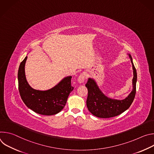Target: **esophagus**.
<instances>
[{
	"label": "esophagus",
	"mask_w": 154,
	"mask_h": 154,
	"mask_svg": "<svg viewBox=\"0 0 154 154\" xmlns=\"http://www.w3.org/2000/svg\"><path fill=\"white\" fill-rule=\"evenodd\" d=\"M85 79H86V74L85 72H82L79 76V77L77 79V82L79 83H82L84 82Z\"/></svg>",
	"instance_id": "esophagus-1"
}]
</instances>
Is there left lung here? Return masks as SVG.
<instances>
[{"mask_svg":"<svg viewBox=\"0 0 154 154\" xmlns=\"http://www.w3.org/2000/svg\"><path fill=\"white\" fill-rule=\"evenodd\" d=\"M132 64L134 78L132 80L133 90L124 99H113L106 96L99 89L96 82L89 78L85 85L88 89L86 106L90 112L94 116L100 118H109L118 116L130 107L132 103L136 94L137 74L130 54H128Z\"/></svg>","mask_w":154,"mask_h":154,"instance_id":"8db88e82","label":"left lung"}]
</instances>
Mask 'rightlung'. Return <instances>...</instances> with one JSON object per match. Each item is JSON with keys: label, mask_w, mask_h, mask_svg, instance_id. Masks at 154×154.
<instances>
[{"label": "right lung", "mask_w": 154, "mask_h": 154, "mask_svg": "<svg viewBox=\"0 0 154 154\" xmlns=\"http://www.w3.org/2000/svg\"><path fill=\"white\" fill-rule=\"evenodd\" d=\"M26 57L19 65L17 79L20 96L26 106L36 113L54 115L61 112L66 103L70 93L71 76L66 77L51 89L41 91L33 89L27 81L25 74Z\"/></svg>", "instance_id": "add662e5"}]
</instances>
